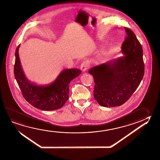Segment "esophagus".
Returning a JSON list of instances; mask_svg holds the SVG:
<instances>
[{"label":"esophagus","instance_id":"1","mask_svg":"<svg viewBox=\"0 0 160 160\" xmlns=\"http://www.w3.org/2000/svg\"><path fill=\"white\" fill-rule=\"evenodd\" d=\"M89 63L88 61H84L82 63L81 68L82 71L83 72H85L87 70V69L89 68Z\"/></svg>","mask_w":160,"mask_h":160}]
</instances>
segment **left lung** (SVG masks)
Listing matches in <instances>:
<instances>
[{
	"label": "left lung",
	"instance_id": "1",
	"mask_svg": "<svg viewBox=\"0 0 160 160\" xmlns=\"http://www.w3.org/2000/svg\"><path fill=\"white\" fill-rule=\"evenodd\" d=\"M122 44L124 57L89 70L94 79L93 96L101 106H119L127 101L141 83L144 73L143 49L136 35L124 27Z\"/></svg>",
	"mask_w": 160,
	"mask_h": 160
}]
</instances>
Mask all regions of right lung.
Here are the masks:
<instances>
[{"label": "right lung", "mask_w": 160, "mask_h": 160, "mask_svg": "<svg viewBox=\"0 0 160 160\" xmlns=\"http://www.w3.org/2000/svg\"><path fill=\"white\" fill-rule=\"evenodd\" d=\"M16 50L14 74L22 96L28 103L36 108L50 111L61 108L69 98V86L71 81L81 73L78 69H65L54 83L48 86H38L30 83L22 71L19 60L18 49Z\"/></svg>", "instance_id": "obj_1"}]
</instances>
